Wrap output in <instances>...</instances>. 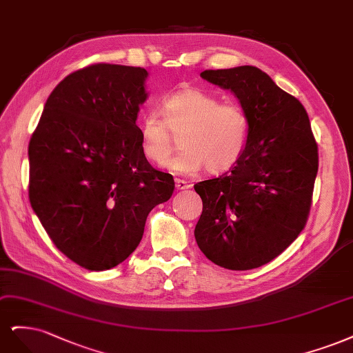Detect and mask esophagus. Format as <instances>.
Segmentation results:
<instances>
[{
    "label": "esophagus",
    "instance_id": "obj_1",
    "mask_svg": "<svg viewBox=\"0 0 353 353\" xmlns=\"http://www.w3.org/2000/svg\"><path fill=\"white\" fill-rule=\"evenodd\" d=\"M190 188H192V185L188 183L186 180L176 179V189H177V190H188V189H190Z\"/></svg>",
    "mask_w": 353,
    "mask_h": 353
}]
</instances>
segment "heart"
<instances>
[{"label": "heart", "instance_id": "obj_1", "mask_svg": "<svg viewBox=\"0 0 353 353\" xmlns=\"http://www.w3.org/2000/svg\"><path fill=\"white\" fill-rule=\"evenodd\" d=\"M161 105L164 119L148 112L139 120L141 148L146 160L164 165L175 147V134H182L184 151L172 162L168 161L170 172L193 174L207 167L210 173H223L243 157L251 121L241 104L221 102L198 88H185L164 98Z\"/></svg>", "mask_w": 353, "mask_h": 353}]
</instances>
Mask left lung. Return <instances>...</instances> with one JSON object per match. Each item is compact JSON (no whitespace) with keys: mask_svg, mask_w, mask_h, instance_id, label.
Returning <instances> with one entry per match:
<instances>
[{"mask_svg":"<svg viewBox=\"0 0 353 353\" xmlns=\"http://www.w3.org/2000/svg\"><path fill=\"white\" fill-rule=\"evenodd\" d=\"M201 77L237 98L251 134L234 167L195 185L202 199L196 243L220 267L258 268L279 256L308 219L318 172L311 123L301 102L258 67L205 70Z\"/></svg>","mask_w":353,"mask_h":353,"instance_id":"8db88e82","label":"left lung"}]
</instances>
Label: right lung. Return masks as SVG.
<instances>
[{
	"instance_id": "add662e5",
	"label": "right lung",
	"mask_w": 353,
	"mask_h": 353,
	"mask_svg": "<svg viewBox=\"0 0 353 353\" xmlns=\"http://www.w3.org/2000/svg\"><path fill=\"white\" fill-rule=\"evenodd\" d=\"M142 67L94 64L54 88L29 142V199L52 243L73 263L104 271L143 236L170 199L173 176L155 170L136 124L148 98Z\"/></svg>"
}]
</instances>
